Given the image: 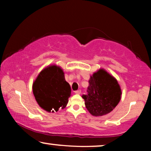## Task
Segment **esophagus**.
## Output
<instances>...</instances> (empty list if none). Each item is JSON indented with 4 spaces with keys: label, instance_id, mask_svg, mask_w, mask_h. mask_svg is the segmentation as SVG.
Segmentation results:
<instances>
[{
    "label": "esophagus",
    "instance_id": "esophagus-1",
    "mask_svg": "<svg viewBox=\"0 0 151 151\" xmlns=\"http://www.w3.org/2000/svg\"><path fill=\"white\" fill-rule=\"evenodd\" d=\"M75 93H76V94H80V93H81V90L75 91Z\"/></svg>",
    "mask_w": 151,
    "mask_h": 151
}]
</instances>
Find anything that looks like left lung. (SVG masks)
<instances>
[{"instance_id": "8db88e82", "label": "left lung", "mask_w": 151, "mask_h": 151, "mask_svg": "<svg viewBox=\"0 0 151 151\" xmlns=\"http://www.w3.org/2000/svg\"><path fill=\"white\" fill-rule=\"evenodd\" d=\"M86 91L82 97L85 101L86 108L94 116L110 113L121 99L122 92L117 81L104 69L91 76Z\"/></svg>"}]
</instances>
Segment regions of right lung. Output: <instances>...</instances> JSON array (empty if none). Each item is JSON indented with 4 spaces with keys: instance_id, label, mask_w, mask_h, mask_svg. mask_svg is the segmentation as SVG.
I'll return each mask as SVG.
<instances>
[{
    "instance_id": "add662e5",
    "label": "right lung",
    "mask_w": 151,
    "mask_h": 151,
    "mask_svg": "<svg viewBox=\"0 0 151 151\" xmlns=\"http://www.w3.org/2000/svg\"><path fill=\"white\" fill-rule=\"evenodd\" d=\"M33 93L41 108L54 112L65 108L71 89L66 82L63 70L53 65L40 72L33 84ZM52 108L53 111H51Z\"/></svg>"
}]
</instances>
